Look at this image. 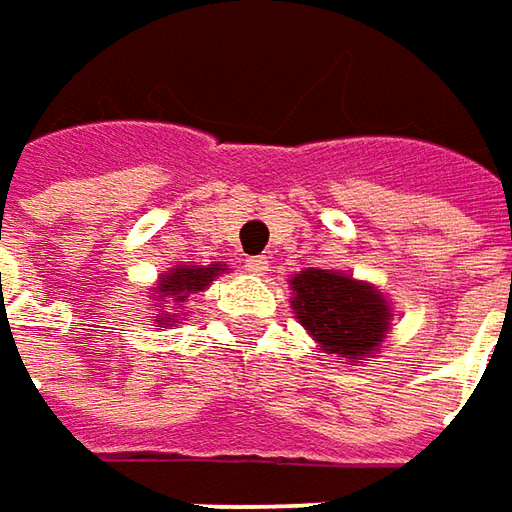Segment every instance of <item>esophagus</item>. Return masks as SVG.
Segmentation results:
<instances>
[{
    "label": "esophagus",
    "mask_w": 512,
    "mask_h": 512,
    "mask_svg": "<svg viewBox=\"0 0 512 512\" xmlns=\"http://www.w3.org/2000/svg\"><path fill=\"white\" fill-rule=\"evenodd\" d=\"M246 269L252 274H266L269 272V257L257 255V257H246Z\"/></svg>",
    "instance_id": "obj_1"
}]
</instances>
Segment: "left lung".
<instances>
[{
	"label": "left lung",
	"instance_id": "left-lung-1",
	"mask_svg": "<svg viewBox=\"0 0 512 512\" xmlns=\"http://www.w3.org/2000/svg\"><path fill=\"white\" fill-rule=\"evenodd\" d=\"M294 314L326 354L360 360L371 354L385 331L391 311L382 294L340 272L306 269L291 280Z\"/></svg>",
	"mask_w": 512,
	"mask_h": 512
}]
</instances>
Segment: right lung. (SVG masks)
<instances>
[{
  "label": "right lung",
  "instance_id": "1",
  "mask_svg": "<svg viewBox=\"0 0 512 512\" xmlns=\"http://www.w3.org/2000/svg\"><path fill=\"white\" fill-rule=\"evenodd\" d=\"M221 266H186V269H175V272H169L164 280H161V294L164 297H175V303L178 300H184V294L189 291H201L203 286H209V280L215 277V274H221ZM158 323H172V317H158Z\"/></svg>",
  "mask_w": 512,
  "mask_h": 512
}]
</instances>
